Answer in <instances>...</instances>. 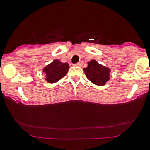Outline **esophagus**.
Returning <instances> with one entry per match:
<instances>
[{
    "label": "esophagus",
    "instance_id": "34e87169",
    "mask_svg": "<svg viewBox=\"0 0 150 150\" xmlns=\"http://www.w3.org/2000/svg\"><path fill=\"white\" fill-rule=\"evenodd\" d=\"M81 64H82V62H78V63H77L76 64H75V66H77V67H81Z\"/></svg>",
    "mask_w": 150,
    "mask_h": 150
}]
</instances>
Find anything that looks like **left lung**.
I'll list each match as a JSON object with an SVG mask.
<instances>
[{
    "label": "left lung",
    "instance_id": "1",
    "mask_svg": "<svg viewBox=\"0 0 150 150\" xmlns=\"http://www.w3.org/2000/svg\"><path fill=\"white\" fill-rule=\"evenodd\" d=\"M87 64V67L83 69L86 78L97 86H103L105 85L110 79L109 76L111 69L108 67L100 64L94 59L88 62Z\"/></svg>",
    "mask_w": 150,
    "mask_h": 150
}]
</instances>
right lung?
<instances>
[{"mask_svg": "<svg viewBox=\"0 0 150 150\" xmlns=\"http://www.w3.org/2000/svg\"><path fill=\"white\" fill-rule=\"evenodd\" d=\"M69 68L68 63H62L59 59H55L43 68L42 74L45 75L46 82L50 84L55 83L66 75Z\"/></svg>", "mask_w": 150, "mask_h": 150, "instance_id": "obj_1", "label": "right lung"}]
</instances>
